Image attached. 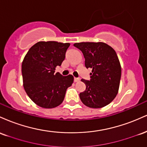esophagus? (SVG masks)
Instances as JSON below:
<instances>
[{
    "instance_id": "1",
    "label": "esophagus",
    "mask_w": 147,
    "mask_h": 147,
    "mask_svg": "<svg viewBox=\"0 0 147 147\" xmlns=\"http://www.w3.org/2000/svg\"><path fill=\"white\" fill-rule=\"evenodd\" d=\"M79 79H80L79 78H76V77H75V78H74V82H79Z\"/></svg>"
}]
</instances>
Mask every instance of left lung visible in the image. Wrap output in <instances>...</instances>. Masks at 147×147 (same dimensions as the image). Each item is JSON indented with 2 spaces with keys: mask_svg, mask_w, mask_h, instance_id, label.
Here are the masks:
<instances>
[{
  "mask_svg": "<svg viewBox=\"0 0 147 147\" xmlns=\"http://www.w3.org/2000/svg\"><path fill=\"white\" fill-rule=\"evenodd\" d=\"M73 45L83 53L86 68H92L90 80L82 79L86 88L79 93L81 100L93 109L108 105L117 95L122 73L115 51L102 42H82Z\"/></svg>",
  "mask_w": 147,
  "mask_h": 147,
  "instance_id": "1",
  "label": "left lung"
}]
</instances>
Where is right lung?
Listing matches in <instances>:
<instances>
[{"label":"right lung","instance_id":"add662e5","mask_svg":"<svg viewBox=\"0 0 147 147\" xmlns=\"http://www.w3.org/2000/svg\"><path fill=\"white\" fill-rule=\"evenodd\" d=\"M68 43L40 41L32 46L22 63L23 86L35 104L45 109H52L63 102L67 88L73 77L55 73L65 59Z\"/></svg>","mask_w":147,"mask_h":147}]
</instances>
